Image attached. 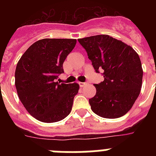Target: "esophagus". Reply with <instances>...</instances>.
I'll return each instance as SVG.
<instances>
[{
	"label": "esophagus",
	"mask_w": 156,
	"mask_h": 156,
	"mask_svg": "<svg viewBox=\"0 0 156 156\" xmlns=\"http://www.w3.org/2000/svg\"><path fill=\"white\" fill-rule=\"evenodd\" d=\"M86 84H87V83H85V82H79V85L81 87H84Z\"/></svg>",
	"instance_id": "1"
}]
</instances>
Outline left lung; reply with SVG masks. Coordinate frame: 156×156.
<instances>
[{
  "instance_id": "1",
  "label": "left lung",
  "mask_w": 156,
  "mask_h": 156,
  "mask_svg": "<svg viewBox=\"0 0 156 156\" xmlns=\"http://www.w3.org/2000/svg\"><path fill=\"white\" fill-rule=\"evenodd\" d=\"M78 41L95 72L104 71V80L94 84L96 94L89 99L92 111L107 119L124 115L137 100L142 84L139 55L131 47L108 35L92 36Z\"/></svg>"
}]
</instances>
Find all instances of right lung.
Returning a JSON list of instances; mask_svg holds the SVG:
<instances>
[{
    "label": "right lung",
    "mask_w": 156,
    "mask_h": 156,
    "mask_svg": "<svg viewBox=\"0 0 156 156\" xmlns=\"http://www.w3.org/2000/svg\"><path fill=\"white\" fill-rule=\"evenodd\" d=\"M76 44L75 39L40 40L19 59L16 90L26 109L37 120L58 122L70 113L79 85L55 81L64 73L63 62Z\"/></svg>",
    "instance_id": "obj_1"
}]
</instances>
